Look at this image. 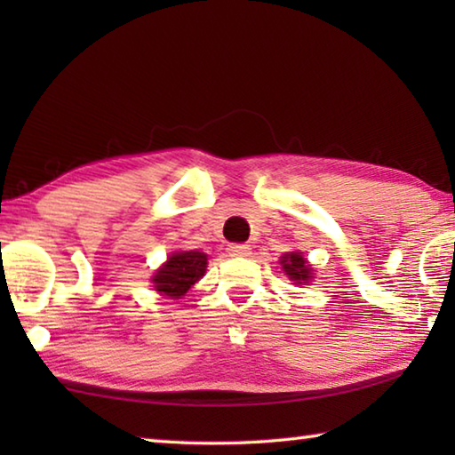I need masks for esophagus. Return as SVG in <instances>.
I'll return each mask as SVG.
<instances>
[{"instance_id": "esophagus-1", "label": "esophagus", "mask_w": 455, "mask_h": 455, "mask_svg": "<svg viewBox=\"0 0 455 455\" xmlns=\"http://www.w3.org/2000/svg\"><path fill=\"white\" fill-rule=\"evenodd\" d=\"M228 252L233 257H249L251 255V246L249 244L233 243V244H228Z\"/></svg>"}]
</instances>
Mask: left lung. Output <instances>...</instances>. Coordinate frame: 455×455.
I'll list each match as a JSON object with an SVG mask.
<instances>
[{"mask_svg": "<svg viewBox=\"0 0 455 455\" xmlns=\"http://www.w3.org/2000/svg\"><path fill=\"white\" fill-rule=\"evenodd\" d=\"M281 265L284 268V273L289 275L291 281H297V283L309 281L311 271H309V265H307V260L301 257V252H284L281 257Z\"/></svg>", "mask_w": 455, "mask_h": 455, "instance_id": "left-lung-1", "label": "left lung"}]
</instances>
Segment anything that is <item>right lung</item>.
<instances>
[{
    "label": "right lung",
    "mask_w": 455,
    "mask_h": 455,
    "mask_svg": "<svg viewBox=\"0 0 455 455\" xmlns=\"http://www.w3.org/2000/svg\"><path fill=\"white\" fill-rule=\"evenodd\" d=\"M206 271V255L198 251H182L168 257L152 276L154 289L172 299H180Z\"/></svg>",
    "instance_id": "obj_1"
}]
</instances>
